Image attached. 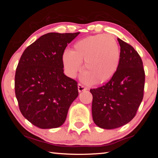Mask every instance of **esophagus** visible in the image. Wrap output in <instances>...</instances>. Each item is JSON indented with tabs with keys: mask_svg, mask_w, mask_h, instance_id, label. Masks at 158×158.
<instances>
[{
	"mask_svg": "<svg viewBox=\"0 0 158 158\" xmlns=\"http://www.w3.org/2000/svg\"><path fill=\"white\" fill-rule=\"evenodd\" d=\"M88 89L86 87H85L84 85H83L81 84H78V90L79 92H82L84 91V90H86Z\"/></svg>",
	"mask_w": 158,
	"mask_h": 158,
	"instance_id": "1",
	"label": "esophagus"
}]
</instances>
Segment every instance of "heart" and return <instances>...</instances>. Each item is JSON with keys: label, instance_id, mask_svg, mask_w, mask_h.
<instances>
[{"label": "heart", "instance_id": "obj_1", "mask_svg": "<svg viewBox=\"0 0 158 158\" xmlns=\"http://www.w3.org/2000/svg\"><path fill=\"white\" fill-rule=\"evenodd\" d=\"M120 58L121 51L116 39L110 35L99 34L77 41L71 52L63 53L62 63L68 75L75 77L84 62V81L103 84L116 73Z\"/></svg>", "mask_w": 158, "mask_h": 158}]
</instances>
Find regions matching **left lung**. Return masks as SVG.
Returning <instances> with one entry per match:
<instances>
[{
	"mask_svg": "<svg viewBox=\"0 0 158 158\" xmlns=\"http://www.w3.org/2000/svg\"><path fill=\"white\" fill-rule=\"evenodd\" d=\"M118 68L108 83L90 89L95 123L111 130L127 124L135 116L143 97L145 73L137 51L120 38Z\"/></svg>",
	"mask_w": 158,
	"mask_h": 158,
	"instance_id": "obj_1",
	"label": "left lung"
}]
</instances>
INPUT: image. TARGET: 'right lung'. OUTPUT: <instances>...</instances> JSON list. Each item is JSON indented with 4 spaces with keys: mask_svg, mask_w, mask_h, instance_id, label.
<instances>
[{
    "mask_svg": "<svg viewBox=\"0 0 158 158\" xmlns=\"http://www.w3.org/2000/svg\"><path fill=\"white\" fill-rule=\"evenodd\" d=\"M79 33L45 34L26 48L18 63L15 89L19 107L42 129L61 126L78 97L77 82L63 73L62 56Z\"/></svg>",
    "mask_w": 158,
    "mask_h": 158,
    "instance_id": "right-lung-1",
    "label": "right lung"
}]
</instances>
